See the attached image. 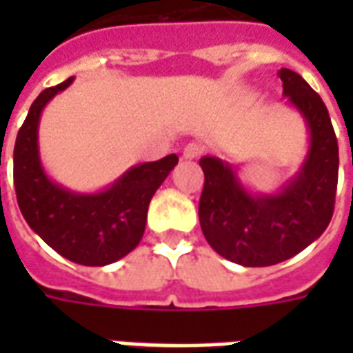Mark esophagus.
<instances>
[{"label": "esophagus", "mask_w": 353, "mask_h": 353, "mask_svg": "<svg viewBox=\"0 0 353 353\" xmlns=\"http://www.w3.org/2000/svg\"><path fill=\"white\" fill-rule=\"evenodd\" d=\"M202 153H204V147L200 145V143H196V141H191V143H187V145H185L183 159L192 161V159H199Z\"/></svg>", "instance_id": "1"}]
</instances>
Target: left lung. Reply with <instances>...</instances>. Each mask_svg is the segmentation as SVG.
Segmentation results:
<instances>
[{"label": "left lung", "mask_w": 353, "mask_h": 353, "mask_svg": "<svg viewBox=\"0 0 353 353\" xmlns=\"http://www.w3.org/2000/svg\"><path fill=\"white\" fill-rule=\"evenodd\" d=\"M283 98L303 119L308 151L274 192H255L240 168L219 157H202L204 189L199 217L208 244L242 266H270L291 259L318 240L333 217L339 181V143L325 103L288 68L278 72Z\"/></svg>", "instance_id": "left-lung-1"}]
</instances>
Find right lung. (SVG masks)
Here are the masks:
<instances>
[{
	"mask_svg": "<svg viewBox=\"0 0 353 353\" xmlns=\"http://www.w3.org/2000/svg\"><path fill=\"white\" fill-rule=\"evenodd\" d=\"M72 83L70 77L43 90L28 111L12 154L14 191L24 219L45 244L77 265L105 266L139 244L149 202L179 159L168 154L136 164L100 191L79 192L57 183L41 162L39 121L47 103Z\"/></svg>",
	"mask_w": 353,
	"mask_h": 353,
	"instance_id": "obj_1",
	"label": "right lung"
}]
</instances>
